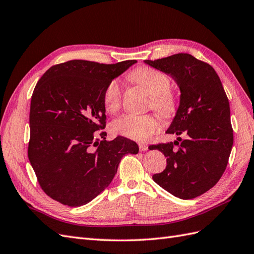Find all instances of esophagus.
Masks as SVG:
<instances>
[{
    "instance_id": "34e87169",
    "label": "esophagus",
    "mask_w": 254,
    "mask_h": 254,
    "mask_svg": "<svg viewBox=\"0 0 254 254\" xmlns=\"http://www.w3.org/2000/svg\"><path fill=\"white\" fill-rule=\"evenodd\" d=\"M139 148H140V150L141 151H146L148 149V146L146 145V144H142V143H140L139 144Z\"/></svg>"
}]
</instances>
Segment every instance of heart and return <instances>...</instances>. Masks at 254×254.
I'll return each instance as SVG.
<instances>
[{"instance_id": "b5f03b06", "label": "heart", "mask_w": 254, "mask_h": 254, "mask_svg": "<svg viewBox=\"0 0 254 254\" xmlns=\"http://www.w3.org/2000/svg\"><path fill=\"white\" fill-rule=\"evenodd\" d=\"M131 79L151 97V107L164 119L174 117L177 99L170 91L171 81L167 76L151 67H140L131 74ZM122 103V88L118 80L111 81L104 92V105L108 112H117ZM160 121L155 114H125L112 123L114 134L135 141H145L157 132Z\"/></svg>"}]
</instances>
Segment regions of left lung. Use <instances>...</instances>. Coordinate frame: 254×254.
Instances as JSON below:
<instances>
[{"label": "left lung", "mask_w": 254, "mask_h": 254, "mask_svg": "<svg viewBox=\"0 0 254 254\" xmlns=\"http://www.w3.org/2000/svg\"><path fill=\"white\" fill-rule=\"evenodd\" d=\"M144 63L170 75L181 93L166 133L184 139L149 146L166 157L165 170L152 179L176 197L193 199L212 189L226 171L233 145L228 97L214 68L190 54Z\"/></svg>", "instance_id": "left-lung-1"}]
</instances>
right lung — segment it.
I'll list each match as a JSON object with an SVG mask.
<instances>
[{"mask_svg": "<svg viewBox=\"0 0 254 254\" xmlns=\"http://www.w3.org/2000/svg\"><path fill=\"white\" fill-rule=\"evenodd\" d=\"M70 60L43 74L30 102L28 159L44 193L68 206L87 204L109 187L121 159L139 146L106 140L104 92L134 64ZM103 140L99 141L98 136Z\"/></svg>", "mask_w": 254, "mask_h": 254, "instance_id": "add662e5", "label": "right lung"}]
</instances>
